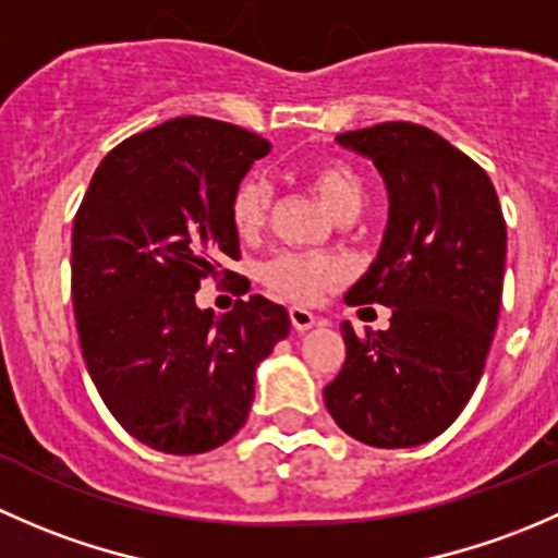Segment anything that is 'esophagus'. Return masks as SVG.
Segmentation results:
<instances>
[{
  "mask_svg": "<svg viewBox=\"0 0 558 558\" xmlns=\"http://www.w3.org/2000/svg\"><path fill=\"white\" fill-rule=\"evenodd\" d=\"M289 315H291V324H294V329H296V331H307V329H313L315 315H313L311 311H305V307H291Z\"/></svg>",
  "mask_w": 558,
  "mask_h": 558,
  "instance_id": "1",
  "label": "esophagus"
}]
</instances>
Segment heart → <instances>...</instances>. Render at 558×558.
I'll return each instance as SVG.
<instances>
[{
    "label": "heart",
    "instance_id": "1",
    "mask_svg": "<svg viewBox=\"0 0 558 558\" xmlns=\"http://www.w3.org/2000/svg\"><path fill=\"white\" fill-rule=\"evenodd\" d=\"M313 191L324 202L326 210L335 218L345 213H359L364 207V180L348 161L326 159L315 161L307 170ZM272 191L258 172H247L232 191L229 199V218L238 238L251 240L262 232L269 213ZM340 269L335 262L320 256H302V253H280L262 267V280L275 291L294 302H313L326 289L337 283Z\"/></svg>",
    "mask_w": 558,
    "mask_h": 558
}]
</instances>
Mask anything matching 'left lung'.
Listing matches in <instances>:
<instances>
[{
    "mask_svg": "<svg viewBox=\"0 0 558 558\" xmlns=\"http://www.w3.org/2000/svg\"><path fill=\"white\" fill-rule=\"evenodd\" d=\"M337 143L373 159L388 191L384 243L345 302L391 307V326L359 337L342 320L345 364L324 402L353 440L413 448L459 418L483 375L502 305V207L488 174L418 123Z\"/></svg>",
    "mask_w": 558,
    "mask_h": 558,
    "instance_id": "left-lung-1",
    "label": "left lung"
}]
</instances>
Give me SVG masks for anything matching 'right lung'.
Listing matches in <instances>:
<instances>
[{"label": "right lung", "mask_w": 558, "mask_h": 558, "mask_svg": "<svg viewBox=\"0 0 558 558\" xmlns=\"http://www.w3.org/2000/svg\"><path fill=\"white\" fill-rule=\"evenodd\" d=\"M269 140L216 118L183 116L105 156L72 229V305L83 359L112 418L161 453L232 440L253 375L289 337L286 307L253 294L229 313L199 311L205 278H234L229 199Z\"/></svg>", "instance_id": "1"}]
</instances>
